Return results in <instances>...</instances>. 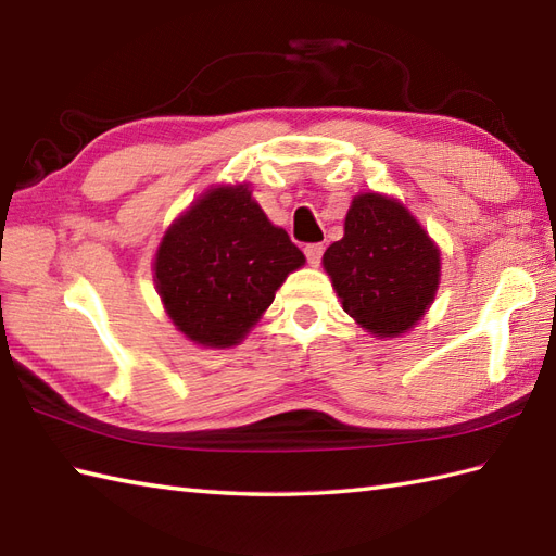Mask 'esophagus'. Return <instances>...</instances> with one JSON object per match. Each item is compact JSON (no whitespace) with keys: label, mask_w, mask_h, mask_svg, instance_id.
Wrapping results in <instances>:
<instances>
[{"label":"esophagus","mask_w":556,"mask_h":556,"mask_svg":"<svg viewBox=\"0 0 556 556\" xmlns=\"http://www.w3.org/2000/svg\"><path fill=\"white\" fill-rule=\"evenodd\" d=\"M304 254H306V262H309V266L316 268L320 264V256H324V244H306Z\"/></svg>","instance_id":"1"}]
</instances>
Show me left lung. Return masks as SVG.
I'll return each instance as SVG.
<instances>
[{
    "label": "left lung",
    "mask_w": 556,
    "mask_h": 556,
    "mask_svg": "<svg viewBox=\"0 0 556 556\" xmlns=\"http://www.w3.org/2000/svg\"><path fill=\"white\" fill-rule=\"evenodd\" d=\"M342 309L374 338L409 332L440 288V247L394 197L359 192L324 254Z\"/></svg>",
    "instance_id": "1"
}]
</instances>
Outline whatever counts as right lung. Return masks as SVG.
I'll list each match as a JSON object with an SVG mask.
<instances>
[{
    "label": "right lung",
    "mask_w": 556,
    "mask_h": 556,
    "mask_svg": "<svg viewBox=\"0 0 556 556\" xmlns=\"http://www.w3.org/2000/svg\"><path fill=\"white\" fill-rule=\"evenodd\" d=\"M304 262L250 185L238 182L197 197L164 232L152 268L176 330L200 348L226 350L244 340Z\"/></svg>",
    "instance_id": "add662e5"
}]
</instances>
